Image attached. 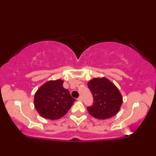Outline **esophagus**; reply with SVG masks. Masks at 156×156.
Wrapping results in <instances>:
<instances>
[{
    "label": "esophagus",
    "mask_w": 156,
    "mask_h": 156,
    "mask_svg": "<svg viewBox=\"0 0 156 156\" xmlns=\"http://www.w3.org/2000/svg\"><path fill=\"white\" fill-rule=\"evenodd\" d=\"M77 100H78V101H82V97L80 96V97H79L77 98Z\"/></svg>",
    "instance_id": "esophagus-1"
}]
</instances>
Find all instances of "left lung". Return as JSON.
<instances>
[{
  "instance_id": "obj_1",
  "label": "left lung",
  "mask_w": 156,
  "mask_h": 156,
  "mask_svg": "<svg viewBox=\"0 0 156 156\" xmlns=\"http://www.w3.org/2000/svg\"><path fill=\"white\" fill-rule=\"evenodd\" d=\"M93 96V104L87 106L90 115L99 119L116 115L122 104V96L117 87L106 78H94L87 84Z\"/></svg>"
}]
</instances>
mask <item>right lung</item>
<instances>
[{"instance_id": "add662e5", "label": "right lung", "mask_w": 156, "mask_h": 156, "mask_svg": "<svg viewBox=\"0 0 156 156\" xmlns=\"http://www.w3.org/2000/svg\"><path fill=\"white\" fill-rule=\"evenodd\" d=\"M63 81H49L38 89L35 94V107L40 116L56 120L67 114L75 99L63 87Z\"/></svg>"}]
</instances>
